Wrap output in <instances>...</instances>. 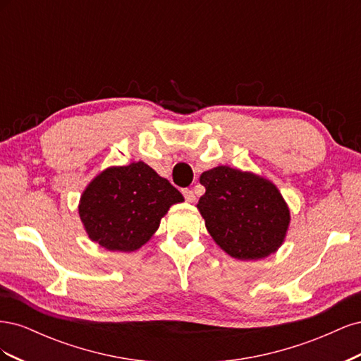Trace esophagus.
Returning <instances> with one entry per match:
<instances>
[{
  "instance_id": "esophagus-1",
  "label": "esophagus",
  "mask_w": 361,
  "mask_h": 361,
  "mask_svg": "<svg viewBox=\"0 0 361 361\" xmlns=\"http://www.w3.org/2000/svg\"><path fill=\"white\" fill-rule=\"evenodd\" d=\"M182 192H183V197H185V200H187V202L192 203V202L195 200V194H194V191H192V190L185 188Z\"/></svg>"
}]
</instances>
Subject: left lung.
Listing matches in <instances>:
<instances>
[{
    "mask_svg": "<svg viewBox=\"0 0 361 361\" xmlns=\"http://www.w3.org/2000/svg\"><path fill=\"white\" fill-rule=\"evenodd\" d=\"M197 207L207 232L239 260L267 257L281 245L290 214L274 183L253 173L215 167L202 173Z\"/></svg>",
    "mask_w": 361,
    "mask_h": 361,
    "instance_id": "1",
    "label": "left lung"
}]
</instances>
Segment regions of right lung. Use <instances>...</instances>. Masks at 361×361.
<instances>
[{"mask_svg":"<svg viewBox=\"0 0 361 361\" xmlns=\"http://www.w3.org/2000/svg\"><path fill=\"white\" fill-rule=\"evenodd\" d=\"M182 194L145 162L110 167L81 195L80 216L92 241L110 251H134L157 232Z\"/></svg>","mask_w":361,"mask_h":361,"instance_id":"1","label":"right lung"}]
</instances>
